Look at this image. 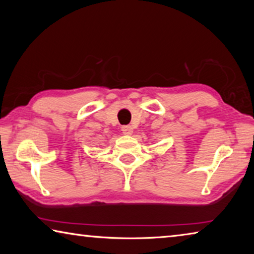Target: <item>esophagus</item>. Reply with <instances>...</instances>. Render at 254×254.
<instances>
[{
    "mask_svg": "<svg viewBox=\"0 0 254 254\" xmlns=\"http://www.w3.org/2000/svg\"><path fill=\"white\" fill-rule=\"evenodd\" d=\"M122 132L126 135H131L133 133V127L131 126H124L122 127Z\"/></svg>",
    "mask_w": 254,
    "mask_h": 254,
    "instance_id": "34e87169",
    "label": "esophagus"
}]
</instances>
